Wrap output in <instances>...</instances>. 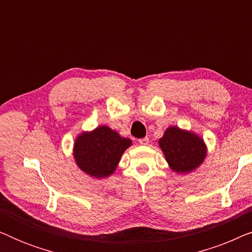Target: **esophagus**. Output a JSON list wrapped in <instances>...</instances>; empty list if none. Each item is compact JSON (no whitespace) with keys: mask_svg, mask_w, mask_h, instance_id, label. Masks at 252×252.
Instances as JSON below:
<instances>
[{"mask_svg":"<svg viewBox=\"0 0 252 252\" xmlns=\"http://www.w3.org/2000/svg\"><path fill=\"white\" fill-rule=\"evenodd\" d=\"M139 143L141 146H148V144H149V139H148V137H143V139L139 140Z\"/></svg>","mask_w":252,"mask_h":252,"instance_id":"34e87169","label":"esophagus"}]
</instances>
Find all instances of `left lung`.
Listing matches in <instances>:
<instances>
[{
	"instance_id": "obj_1",
	"label": "left lung",
	"mask_w": 252,
	"mask_h": 252,
	"mask_svg": "<svg viewBox=\"0 0 252 252\" xmlns=\"http://www.w3.org/2000/svg\"><path fill=\"white\" fill-rule=\"evenodd\" d=\"M168 167L178 174H187L198 168L208 155V147L198 134L178 126L167 127L158 140Z\"/></svg>"
}]
</instances>
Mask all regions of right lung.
<instances>
[{
	"label": "right lung",
	"instance_id": "obj_1",
	"mask_svg": "<svg viewBox=\"0 0 252 252\" xmlns=\"http://www.w3.org/2000/svg\"><path fill=\"white\" fill-rule=\"evenodd\" d=\"M132 140L123 137L109 126L82 130L73 143V158L80 170L94 179H104L115 173L123 154Z\"/></svg>",
	"mask_w": 252,
	"mask_h": 252
}]
</instances>
